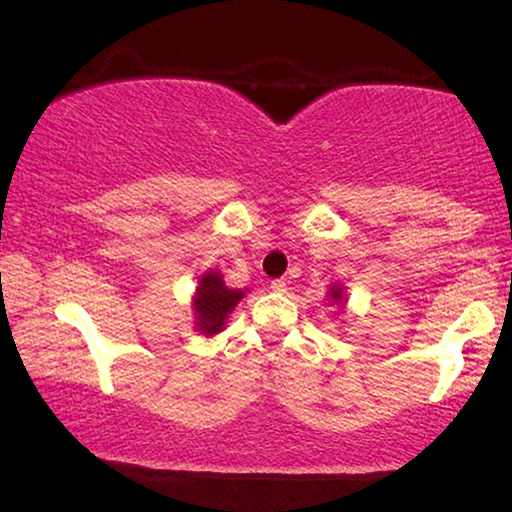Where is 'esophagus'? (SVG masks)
Instances as JSON below:
<instances>
[{"mask_svg":"<svg viewBox=\"0 0 512 512\" xmlns=\"http://www.w3.org/2000/svg\"><path fill=\"white\" fill-rule=\"evenodd\" d=\"M270 288L274 293H286V281L284 279H274L272 284H270Z\"/></svg>","mask_w":512,"mask_h":512,"instance_id":"obj_1","label":"esophagus"}]
</instances>
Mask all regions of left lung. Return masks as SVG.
Masks as SVG:
<instances>
[{
	"instance_id": "8db88e82",
	"label": "left lung",
	"mask_w": 512,
	"mask_h": 512,
	"mask_svg": "<svg viewBox=\"0 0 512 512\" xmlns=\"http://www.w3.org/2000/svg\"><path fill=\"white\" fill-rule=\"evenodd\" d=\"M346 286H342V284H330V288H328V302L330 305H337V307H342V309H346Z\"/></svg>"
}]
</instances>
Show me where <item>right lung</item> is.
Masks as SVG:
<instances>
[{
	"mask_svg": "<svg viewBox=\"0 0 512 512\" xmlns=\"http://www.w3.org/2000/svg\"><path fill=\"white\" fill-rule=\"evenodd\" d=\"M247 288H228L224 274L219 270H205L198 277V286L194 298H191V309H194V325L196 330L205 337L219 335L226 328L228 316L238 307L244 298Z\"/></svg>",
	"mask_w": 512,
	"mask_h": 512,
	"instance_id": "obj_1",
	"label": "right lung"
}]
</instances>
